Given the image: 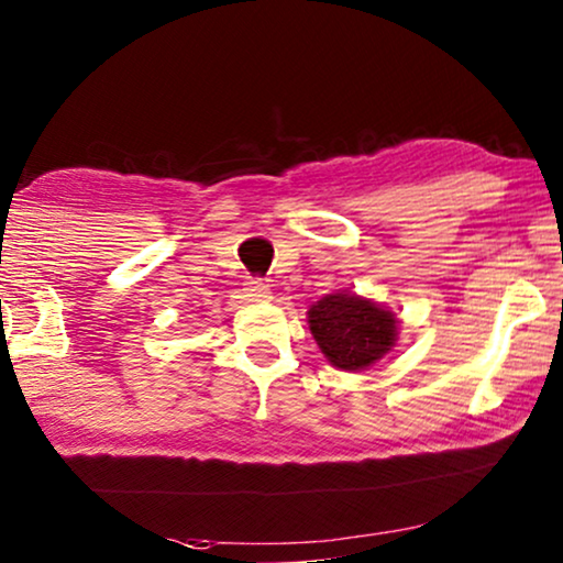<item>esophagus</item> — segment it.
<instances>
[{"instance_id":"obj_1","label":"esophagus","mask_w":563,"mask_h":563,"mask_svg":"<svg viewBox=\"0 0 563 563\" xmlns=\"http://www.w3.org/2000/svg\"><path fill=\"white\" fill-rule=\"evenodd\" d=\"M244 298H247L250 303H267V300H271V285L263 280H250L244 285Z\"/></svg>"}]
</instances>
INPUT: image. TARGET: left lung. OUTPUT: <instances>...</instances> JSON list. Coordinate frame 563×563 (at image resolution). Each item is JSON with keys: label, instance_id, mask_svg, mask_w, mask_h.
<instances>
[{"label": "left lung", "instance_id": "1", "mask_svg": "<svg viewBox=\"0 0 563 563\" xmlns=\"http://www.w3.org/2000/svg\"><path fill=\"white\" fill-rule=\"evenodd\" d=\"M308 329L336 369L362 372L393 352L400 319L390 308L354 290H336L308 308Z\"/></svg>", "mask_w": 563, "mask_h": 563}]
</instances>
